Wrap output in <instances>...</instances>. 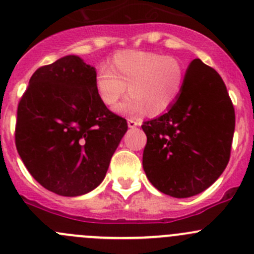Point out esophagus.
<instances>
[{"label":"esophagus","mask_w":254,"mask_h":254,"mask_svg":"<svg viewBox=\"0 0 254 254\" xmlns=\"http://www.w3.org/2000/svg\"><path fill=\"white\" fill-rule=\"evenodd\" d=\"M139 125H141V122H140V120L134 119V118H130V119H127V127H139Z\"/></svg>","instance_id":"esophagus-1"}]
</instances>
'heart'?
<instances>
[{"instance_id":"1","label":"heart","mask_w":254,"mask_h":254,"mask_svg":"<svg viewBox=\"0 0 254 254\" xmlns=\"http://www.w3.org/2000/svg\"><path fill=\"white\" fill-rule=\"evenodd\" d=\"M186 70L181 60L153 51L127 50L113 56L109 68L97 72L96 86L99 99L113 107L127 92L117 111L123 114L161 115L170 111L181 96Z\"/></svg>"}]
</instances>
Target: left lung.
Wrapping results in <instances>:
<instances>
[{"instance_id":"8db88e82","label":"left lung","mask_w":254,"mask_h":254,"mask_svg":"<svg viewBox=\"0 0 254 254\" xmlns=\"http://www.w3.org/2000/svg\"><path fill=\"white\" fill-rule=\"evenodd\" d=\"M146 177L175 198L209 188L226 168L235 131V109L219 73L195 59L188 66L175 106L143 122Z\"/></svg>"}]
</instances>
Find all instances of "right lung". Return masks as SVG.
Segmentation results:
<instances>
[{
	"mask_svg": "<svg viewBox=\"0 0 254 254\" xmlns=\"http://www.w3.org/2000/svg\"><path fill=\"white\" fill-rule=\"evenodd\" d=\"M96 75L78 56H64L33 73L18 104V153L33 178L59 195L97 188L127 130L99 99Z\"/></svg>",
	"mask_w": 254,
	"mask_h": 254,
	"instance_id": "1",
	"label": "right lung"
}]
</instances>
